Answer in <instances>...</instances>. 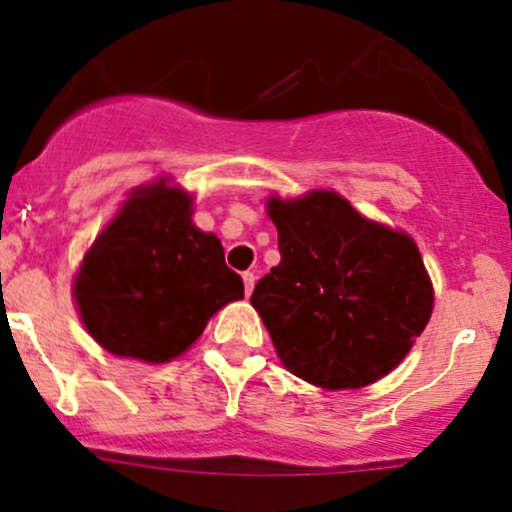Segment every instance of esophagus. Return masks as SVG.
<instances>
[{"mask_svg": "<svg viewBox=\"0 0 512 512\" xmlns=\"http://www.w3.org/2000/svg\"><path fill=\"white\" fill-rule=\"evenodd\" d=\"M255 271H245L243 274V283H245V295L252 293V288H255Z\"/></svg>", "mask_w": 512, "mask_h": 512, "instance_id": "34e87169", "label": "esophagus"}]
</instances>
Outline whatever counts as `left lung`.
<instances>
[{
	"mask_svg": "<svg viewBox=\"0 0 512 512\" xmlns=\"http://www.w3.org/2000/svg\"><path fill=\"white\" fill-rule=\"evenodd\" d=\"M269 217L281 262L257 281L250 302L288 371L326 390L390 373L432 314L416 243L333 191L271 198Z\"/></svg>",
	"mask_w": 512,
	"mask_h": 512,
	"instance_id": "8db88e82",
	"label": "left lung"
}]
</instances>
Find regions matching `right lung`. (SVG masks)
<instances>
[{"label":"right lung","mask_w":512,"mask_h":512,"mask_svg":"<svg viewBox=\"0 0 512 512\" xmlns=\"http://www.w3.org/2000/svg\"><path fill=\"white\" fill-rule=\"evenodd\" d=\"M243 278L217 236L191 222V196L165 184L132 193L84 257L75 300L94 340L148 364L179 357Z\"/></svg>","instance_id":"right-lung-1"}]
</instances>
